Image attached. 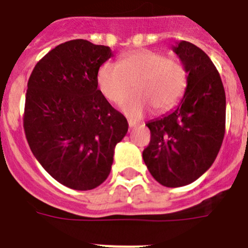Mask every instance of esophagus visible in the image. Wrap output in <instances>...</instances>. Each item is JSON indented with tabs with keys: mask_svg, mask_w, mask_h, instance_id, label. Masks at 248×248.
I'll use <instances>...</instances> for the list:
<instances>
[{
	"mask_svg": "<svg viewBox=\"0 0 248 248\" xmlns=\"http://www.w3.org/2000/svg\"><path fill=\"white\" fill-rule=\"evenodd\" d=\"M138 124H139V122H137V121H132V120H129V121H128L129 128H133V127L138 126Z\"/></svg>",
	"mask_w": 248,
	"mask_h": 248,
	"instance_id": "obj_1",
	"label": "esophagus"
}]
</instances>
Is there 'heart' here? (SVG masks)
<instances>
[{"instance_id": "b5f03b06", "label": "heart", "mask_w": 248, "mask_h": 248, "mask_svg": "<svg viewBox=\"0 0 248 248\" xmlns=\"http://www.w3.org/2000/svg\"><path fill=\"white\" fill-rule=\"evenodd\" d=\"M133 84L137 93L124 103V114L139 119L152 108L162 114L184 97L187 69L182 62L163 52L140 49L122 55L119 63L104 62L97 72L98 90L114 104H121L127 98Z\"/></svg>"}]
</instances>
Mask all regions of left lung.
<instances>
[{"mask_svg":"<svg viewBox=\"0 0 248 248\" xmlns=\"http://www.w3.org/2000/svg\"><path fill=\"white\" fill-rule=\"evenodd\" d=\"M187 69V87L174 111L146 124L151 140L142 158L154 179L181 187L202 176L216 159L226 131V93L210 57L189 42L172 46Z\"/></svg>","mask_w":248,"mask_h":248,"instance_id":"obj_1","label":"left lung"}]
</instances>
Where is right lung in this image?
Masks as SVG:
<instances>
[{
	"instance_id": "obj_1",
	"label": "right lung",
	"mask_w": 248,
	"mask_h": 248,
	"mask_svg": "<svg viewBox=\"0 0 248 248\" xmlns=\"http://www.w3.org/2000/svg\"><path fill=\"white\" fill-rule=\"evenodd\" d=\"M109 46L66 42L34 66L27 82L24 129L32 154L63 186L93 189L110 174L114 150L128 131L126 117L97 89Z\"/></svg>"
}]
</instances>
